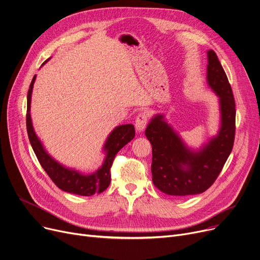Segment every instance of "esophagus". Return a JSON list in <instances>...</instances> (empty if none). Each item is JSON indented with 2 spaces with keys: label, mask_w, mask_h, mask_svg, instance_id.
Returning a JSON list of instances; mask_svg holds the SVG:
<instances>
[{
  "label": "esophagus",
  "mask_w": 260,
  "mask_h": 260,
  "mask_svg": "<svg viewBox=\"0 0 260 260\" xmlns=\"http://www.w3.org/2000/svg\"><path fill=\"white\" fill-rule=\"evenodd\" d=\"M147 120H148V115L145 112H141L137 116L135 125H136V128H137L138 132L144 131V128L146 126V123H147Z\"/></svg>",
  "instance_id": "1"
}]
</instances>
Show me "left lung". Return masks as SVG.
<instances>
[{
  "mask_svg": "<svg viewBox=\"0 0 260 260\" xmlns=\"http://www.w3.org/2000/svg\"><path fill=\"white\" fill-rule=\"evenodd\" d=\"M207 58V83L220 101L218 136L200 150H191L160 114L152 118L145 131L152 146V181L165 194L186 196L205 192L219 176L233 147L235 103L232 89L217 54L210 50Z\"/></svg>",
  "mask_w": 260,
  "mask_h": 260,
  "instance_id": "left-lung-1",
  "label": "left lung"
}]
</instances>
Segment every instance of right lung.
Instances as JSON below:
<instances>
[{"label":"right lung","instance_id":"add662e5","mask_svg":"<svg viewBox=\"0 0 260 260\" xmlns=\"http://www.w3.org/2000/svg\"><path fill=\"white\" fill-rule=\"evenodd\" d=\"M45 62H48L46 60ZM43 62V64L45 63ZM42 64V65H43ZM36 76H34L30 88L28 91L27 98V132L29 136L30 143L32 148L41 165L50 176V178L55 182V184L61 188L62 191L72 193L81 196H91L96 193L104 192L110 185L111 182V167L113 160L123 146H125L129 141L135 137V127L133 124H123L117 126L108 137L104 150L106 151V157L103 166L92 174H82L76 170L65 168L61 164L56 161L43 148L40 140L37 138L33 125L30 114L31 108V95L33 85Z\"/></svg>","mask_w":260,"mask_h":260}]
</instances>
